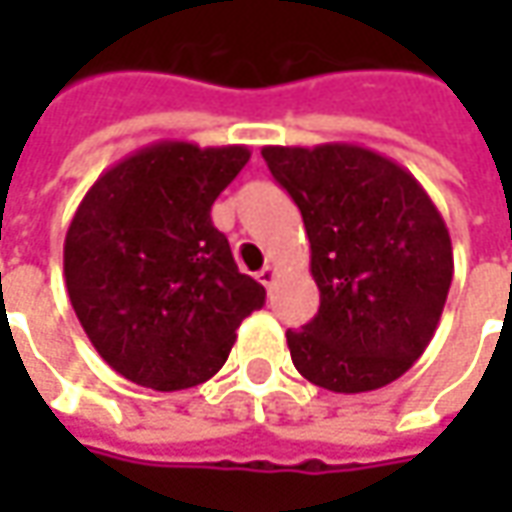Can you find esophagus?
<instances>
[{"instance_id": "1", "label": "esophagus", "mask_w": 512, "mask_h": 512, "mask_svg": "<svg viewBox=\"0 0 512 512\" xmlns=\"http://www.w3.org/2000/svg\"><path fill=\"white\" fill-rule=\"evenodd\" d=\"M259 282L265 287H273V282H276V267L273 265H265L262 270H259Z\"/></svg>"}]
</instances>
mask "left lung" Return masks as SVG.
Masks as SVG:
<instances>
[{"mask_svg": "<svg viewBox=\"0 0 512 512\" xmlns=\"http://www.w3.org/2000/svg\"><path fill=\"white\" fill-rule=\"evenodd\" d=\"M302 210L319 313L287 330L307 382L367 393L396 382L430 344L453 282V245L416 176L347 142L262 148Z\"/></svg>", "mask_w": 512, "mask_h": 512, "instance_id": "left-lung-1", "label": "left lung"}]
</instances>
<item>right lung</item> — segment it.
<instances>
[{"mask_svg":"<svg viewBox=\"0 0 512 512\" xmlns=\"http://www.w3.org/2000/svg\"><path fill=\"white\" fill-rule=\"evenodd\" d=\"M250 159L245 145L162 139L108 168L65 236L70 305L90 344L130 382L185 390L227 362L265 287L233 262L210 207Z\"/></svg>","mask_w":512,"mask_h":512,"instance_id":"right-lung-1","label":"right lung"}]
</instances>
